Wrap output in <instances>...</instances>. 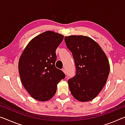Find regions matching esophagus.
<instances>
[{
  "label": "esophagus",
  "instance_id": "1",
  "mask_svg": "<svg viewBox=\"0 0 125 125\" xmlns=\"http://www.w3.org/2000/svg\"><path fill=\"white\" fill-rule=\"evenodd\" d=\"M62 71H63V72H64L65 74H66V71H65V69H62Z\"/></svg>",
  "mask_w": 125,
  "mask_h": 125
}]
</instances>
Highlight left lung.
<instances>
[{
    "mask_svg": "<svg viewBox=\"0 0 125 125\" xmlns=\"http://www.w3.org/2000/svg\"><path fill=\"white\" fill-rule=\"evenodd\" d=\"M74 60L76 73L68 80L74 98L80 101L94 99L103 89L110 72L109 60L99 44L88 36L64 37Z\"/></svg>",
    "mask_w": 125,
    "mask_h": 125,
    "instance_id": "obj_1",
    "label": "left lung"
}]
</instances>
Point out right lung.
<instances>
[{"label":"right lung","instance_id":"right-lung-1","mask_svg":"<svg viewBox=\"0 0 125 125\" xmlns=\"http://www.w3.org/2000/svg\"><path fill=\"white\" fill-rule=\"evenodd\" d=\"M64 36L47 31L30 41L19 61L21 82L31 96L46 101L56 94L57 85L65 75L55 66L56 50Z\"/></svg>","mask_w":125,"mask_h":125}]
</instances>
